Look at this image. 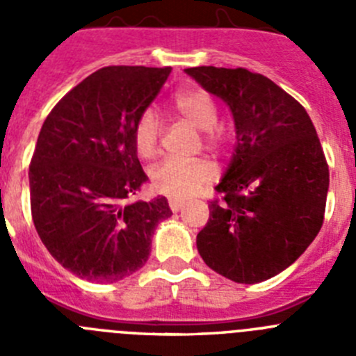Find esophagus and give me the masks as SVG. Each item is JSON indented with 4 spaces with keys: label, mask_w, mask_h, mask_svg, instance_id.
Instances as JSON below:
<instances>
[{
    "label": "esophagus",
    "mask_w": 356,
    "mask_h": 356,
    "mask_svg": "<svg viewBox=\"0 0 356 356\" xmlns=\"http://www.w3.org/2000/svg\"><path fill=\"white\" fill-rule=\"evenodd\" d=\"M185 205V201L180 200V197H169V209L172 210V212H178V210H181V207Z\"/></svg>",
    "instance_id": "34e87169"
}]
</instances>
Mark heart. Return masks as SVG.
Returning a JSON list of instances; mask_svg holds the SVG:
<instances>
[{
	"mask_svg": "<svg viewBox=\"0 0 356 356\" xmlns=\"http://www.w3.org/2000/svg\"><path fill=\"white\" fill-rule=\"evenodd\" d=\"M171 106L178 118L188 122L203 135V144L210 149H221L229 143V130L217 122V103L203 89H184L172 96ZM160 140V121L153 110H144L134 127L135 149L143 159L155 156ZM213 169L205 160L168 159L151 169V187L156 193L171 197H184L196 193L207 181L212 180Z\"/></svg>",
	"mask_w": 356,
	"mask_h": 356,
	"instance_id": "1",
	"label": "heart"
}]
</instances>
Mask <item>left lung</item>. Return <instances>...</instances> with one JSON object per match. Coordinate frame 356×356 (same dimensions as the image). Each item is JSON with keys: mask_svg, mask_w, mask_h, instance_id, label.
<instances>
[{"mask_svg": "<svg viewBox=\"0 0 356 356\" xmlns=\"http://www.w3.org/2000/svg\"><path fill=\"white\" fill-rule=\"evenodd\" d=\"M234 114L237 146L196 244L207 266L259 284L300 259L325 221L330 171L307 110L259 72L185 69Z\"/></svg>", "mask_w": 356, "mask_h": 356, "instance_id": "1", "label": "left lung"}]
</instances>
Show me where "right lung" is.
<instances>
[{"label":"right lung","mask_w":356,"mask_h":356,"mask_svg":"<svg viewBox=\"0 0 356 356\" xmlns=\"http://www.w3.org/2000/svg\"><path fill=\"white\" fill-rule=\"evenodd\" d=\"M171 67L110 65L53 106L30 162L31 219L53 259L89 282L146 264L151 235L172 216L165 197L131 201L147 180L134 127Z\"/></svg>","instance_id":"add662e5"}]
</instances>
